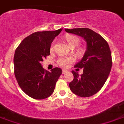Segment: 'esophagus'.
Masks as SVG:
<instances>
[{
    "instance_id": "esophagus-1",
    "label": "esophagus",
    "mask_w": 124,
    "mask_h": 124,
    "mask_svg": "<svg viewBox=\"0 0 124 124\" xmlns=\"http://www.w3.org/2000/svg\"><path fill=\"white\" fill-rule=\"evenodd\" d=\"M62 72H63V74L67 73V72H68V70H62Z\"/></svg>"
}]
</instances>
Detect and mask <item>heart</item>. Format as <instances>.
Wrapping results in <instances>:
<instances>
[{"label":"heart","mask_w":124,"mask_h":124,"mask_svg":"<svg viewBox=\"0 0 124 124\" xmlns=\"http://www.w3.org/2000/svg\"><path fill=\"white\" fill-rule=\"evenodd\" d=\"M66 41L70 47H75L79 44L80 39L75 36H69L66 37ZM53 48V46L52 47ZM73 58L71 57H61L58 59L57 63L62 67H68V65L73 62Z\"/></svg>","instance_id":"obj_1"}]
</instances>
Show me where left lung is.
<instances>
[{
  "label": "left lung",
  "mask_w": 124,
  "mask_h": 124,
  "mask_svg": "<svg viewBox=\"0 0 124 124\" xmlns=\"http://www.w3.org/2000/svg\"><path fill=\"white\" fill-rule=\"evenodd\" d=\"M65 31L83 38L87 46L83 57L74 66L83 68V73L79 75L71 71L74 79L70 83V88L79 97H91L102 88L111 71L112 60L109 46L100 35L90 29H65Z\"/></svg>",
  "instance_id": "1"
}]
</instances>
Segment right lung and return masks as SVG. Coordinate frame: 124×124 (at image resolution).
<instances>
[{
	"label": "right lung",
	"mask_w": 124,
	"mask_h": 124,
	"mask_svg": "<svg viewBox=\"0 0 124 124\" xmlns=\"http://www.w3.org/2000/svg\"><path fill=\"white\" fill-rule=\"evenodd\" d=\"M62 29L32 33L22 41L14 57V74L23 91L32 98L42 100L54 92L62 71L53 68L51 72L42 68L41 62L50 54V47Z\"/></svg>",
	"instance_id": "obj_1"
}]
</instances>
